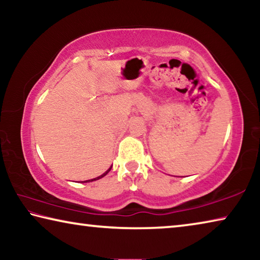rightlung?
Instances as JSON below:
<instances>
[{"mask_svg": "<svg viewBox=\"0 0 260 260\" xmlns=\"http://www.w3.org/2000/svg\"><path fill=\"white\" fill-rule=\"evenodd\" d=\"M110 170H111V167H110V169L107 171V172L105 173H103L102 175H100V177H98V178H95V179H91V180H86V181H83V182H90V181H95V180H99V179H101V178H103L104 175H107L109 172H110Z\"/></svg>", "mask_w": 260, "mask_h": 260, "instance_id": "add662e5", "label": "right lung"}]
</instances>
